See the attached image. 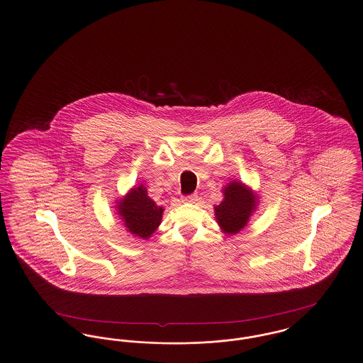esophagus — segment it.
<instances>
[{"label":"esophagus","instance_id":"obj_1","mask_svg":"<svg viewBox=\"0 0 363 363\" xmlns=\"http://www.w3.org/2000/svg\"><path fill=\"white\" fill-rule=\"evenodd\" d=\"M197 200H199V196H197V194H190V196L182 197V201H184V203H194Z\"/></svg>","mask_w":363,"mask_h":363}]
</instances>
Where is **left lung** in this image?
<instances>
[{
	"mask_svg": "<svg viewBox=\"0 0 363 363\" xmlns=\"http://www.w3.org/2000/svg\"><path fill=\"white\" fill-rule=\"evenodd\" d=\"M223 201L216 205L215 218L225 235H236L245 230L250 218L257 212L259 196L242 181H230L223 188Z\"/></svg>",
	"mask_w": 363,
	"mask_h": 363,
	"instance_id": "left-lung-1",
	"label": "left lung"
}]
</instances>
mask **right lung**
<instances>
[{
  "label": "right lung",
  "mask_w": 363,
  "mask_h": 363,
  "mask_svg": "<svg viewBox=\"0 0 363 363\" xmlns=\"http://www.w3.org/2000/svg\"><path fill=\"white\" fill-rule=\"evenodd\" d=\"M117 218L135 239H148L162 223L163 206L148 197L145 185H135L115 201Z\"/></svg>",
  "instance_id": "add662e5"
}]
</instances>
